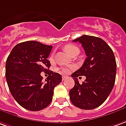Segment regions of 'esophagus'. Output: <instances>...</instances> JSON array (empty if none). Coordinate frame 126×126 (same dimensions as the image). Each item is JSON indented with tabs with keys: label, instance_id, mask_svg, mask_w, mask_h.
<instances>
[{
	"label": "esophagus",
	"instance_id": "34e87169",
	"mask_svg": "<svg viewBox=\"0 0 126 126\" xmlns=\"http://www.w3.org/2000/svg\"><path fill=\"white\" fill-rule=\"evenodd\" d=\"M68 77H67V76H63V77H62V80H63V81H64L65 79H68Z\"/></svg>",
	"mask_w": 126,
	"mask_h": 126
}]
</instances>
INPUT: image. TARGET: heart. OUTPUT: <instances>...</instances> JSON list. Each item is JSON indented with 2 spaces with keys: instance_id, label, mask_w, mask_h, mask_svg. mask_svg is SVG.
I'll use <instances>...</instances> for the list:
<instances>
[{
  "instance_id": "1",
  "label": "heart",
  "mask_w": 126,
  "mask_h": 126,
  "mask_svg": "<svg viewBox=\"0 0 126 126\" xmlns=\"http://www.w3.org/2000/svg\"><path fill=\"white\" fill-rule=\"evenodd\" d=\"M65 50H66V51L68 52V53L70 55H73V53H75V52L79 51V48L76 47V46H75L73 45H66V47H65ZM54 53H52L51 55L49 56V60H51V61H53V59H54ZM74 68V66H65V67H62L59 69V71L60 73H61L62 74H68L70 73V71H71L72 69H73Z\"/></svg>"
}]
</instances>
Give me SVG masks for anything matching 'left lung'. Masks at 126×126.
<instances>
[{"label":"left lung","mask_w":126,"mask_h":126,"mask_svg":"<svg viewBox=\"0 0 126 126\" xmlns=\"http://www.w3.org/2000/svg\"><path fill=\"white\" fill-rule=\"evenodd\" d=\"M84 49L87 58L71 77L75 86L69 92L72 104L78 108L91 110L101 106L114 87L117 63L112 50L102 39L84 35L75 39ZM86 76L81 85L77 77Z\"/></svg>","instance_id":"left-lung-1"}]
</instances>
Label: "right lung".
Wrapping results in <instances>:
<instances>
[{
	"instance_id": "1",
	"label": "right lung",
	"mask_w": 126,
	"mask_h": 126,
	"mask_svg": "<svg viewBox=\"0 0 126 126\" xmlns=\"http://www.w3.org/2000/svg\"><path fill=\"white\" fill-rule=\"evenodd\" d=\"M51 48L36 41L23 42L16 45L7 59L5 77L9 91L18 104L28 110L47 108L54 88L62 81L58 73L50 71L45 81L40 75L51 66L47 58Z\"/></svg>"
}]
</instances>
